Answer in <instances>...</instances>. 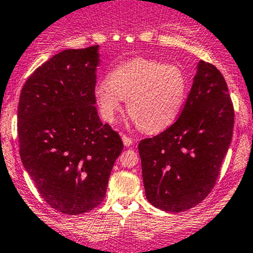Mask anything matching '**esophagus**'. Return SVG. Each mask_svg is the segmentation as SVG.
Returning <instances> with one entry per match:
<instances>
[{
	"label": "esophagus",
	"instance_id": "obj_1",
	"mask_svg": "<svg viewBox=\"0 0 253 253\" xmlns=\"http://www.w3.org/2000/svg\"><path fill=\"white\" fill-rule=\"evenodd\" d=\"M122 140H124V144L126 145V147H129V145H132L134 143L133 139H132V138H129V137H127L126 134L122 135Z\"/></svg>",
	"mask_w": 253,
	"mask_h": 253
}]
</instances>
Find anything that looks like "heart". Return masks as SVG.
<instances>
[{
	"label": "heart",
	"instance_id": "obj_1",
	"mask_svg": "<svg viewBox=\"0 0 253 253\" xmlns=\"http://www.w3.org/2000/svg\"><path fill=\"white\" fill-rule=\"evenodd\" d=\"M184 73L173 64L135 58L116 66L94 87V99L105 121H114L122 100L131 120L148 133L169 127L187 95Z\"/></svg>",
	"mask_w": 253,
	"mask_h": 253
}]
</instances>
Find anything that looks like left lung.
I'll return each mask as SVG.
<instances>
[{"mask_svg":"<svg viewBox=\"0 0 253 253\" xmlns=\"http://www.w3.org/2000/svg\"><path fill=\"white\" fill-rule=\"evenodd\" d=\"M233 127L227 82L216 66L200 60L177 121L138 145L149 203L169 212L200 204L216 184Z\"/></svg>","mask_w":253,"mask_h":253,"instance_id":"left-lung-1","label":"left lung"}]
</instances>
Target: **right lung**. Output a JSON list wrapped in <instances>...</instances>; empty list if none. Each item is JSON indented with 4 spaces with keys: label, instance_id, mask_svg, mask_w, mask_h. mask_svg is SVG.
Listing matches in <instances>:
<instances>
[{
    "label": "right lung",
    "instance_id": "1",
    "mask_svg": "<svg viewBox=\"0 0 253 253\" xmlns=\"http://www.w3.org/2000/svg\"><path fill=\"white\" fill-rule=\"evenodd\" d=\"M98 48L65 49L42 64L18 105L21 162L44 201L73 216L102 203L124 148L94 106Z\"/></svg>",
    "mask_w": 253,
    "mask_h": 253
}]
</instances>
